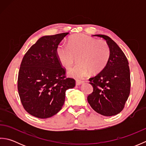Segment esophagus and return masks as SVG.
I'll return each instance as SVG.
<instances>
[{
  "label": "esophagus",
  "instance_id": "obj_1",
  "mask_svg": "<svg viewBox=\"0 0 146 146\" xmlns=\"http://www.w3.org/2000/svg\"><path fill=\"white\" fill-rule=\"evenodd\" d=\"M83 83H84V81H80V80H76V85H80L82 84Z\"/></svg>",
  "mask_w": 146,
  "mask_h": 146
}]
</instances>
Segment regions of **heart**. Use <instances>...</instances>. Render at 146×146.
I'll use <instances>...</instances> for the list:
<instances>
[{
    "instance_id": "b5f03b06",
    "label": "heart",
    "mask_w": 146,
    "mask_h": 146,
    "mask_svg": "<svg viewBox=\"0 0 146 146\" xmlns=\"http://www.w3.org/2000/svg\"><path fill=\"white\" fill-rule=\"evenodd\" d=\"M56 53L62 64L70 68L78 57L79 64L69 70V75L76 78H83L90 72H101L107 64L110 49L107 43L85 35L71 37L69 44H59Z\"/></svg>"
}]
</instances>
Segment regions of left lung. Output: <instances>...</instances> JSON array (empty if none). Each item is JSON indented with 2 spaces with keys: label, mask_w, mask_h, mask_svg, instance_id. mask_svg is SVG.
Here are the masks:
<instances>
[{
  "label": "left lung",
  "mask_w": 146,
  "mask_h": 146,
  "mask_svg": "<svg viewBox=\"0 0 146 146\" xmlns=\"http://www.w3.org/2000/svg\"><path fill=\"white\" fill-rule=\"evenodd\" d=\"M94 36L106 40L110 56L104 69L89 78L94 90L87 100L97 113L104 116L115 115L123 109L131 91L129 62L122 49L109 37L102 35Z\"/></svg>",
  "instance_id": "left-lung-1"
}]
</instances>
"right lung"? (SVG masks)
<instances>
[{"label":"right lung","mask_w":146,"mask_h":146,"mask_svg":"<svg viewBox=\"0 0 146 146\" xmlns=\"http://www.w3.org/2000/svg\"><path fill=\"white\" fill-rule=\"evenodd\" d=\"M68 33L39 38L24 54L19 71L17 89L24 109L31 115L47 119L60 111L65 92L75 86L66 78L56 53L59 44Z\"/></svg>","instance_id":"obj_1"}]
</instances>
